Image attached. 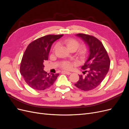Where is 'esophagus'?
<instances>
[{"label":"esophagus","instance_id":"1","mask_svg":"<svg viewBox=\"0 0 129 129\" xmlns=\"http://www.w3.org/2000/svg\"><path fill=\"white\" fill-rule=\"evenodd\" d=\"M62 73H64V74H67V75H70V74H71V72H67V71H63V72H62Z\"/></svg>","mask_w":129,"mask_h":129}]
</instances>
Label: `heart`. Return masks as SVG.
<instances>
[{"label":"heart","instance_id":"1","mask_svg":"<svg viewBox=\"0 0 129 129\" xmlns=\"http://www.w3.org/2000/svg\"><path fill=\"white\" fill-rule=\"evenodd\" d=\"M62 44H64L69 50H74L75 51L79 46V41L73 38H70V39H68L64 40V41H62ZM55 48L56 47H55L54 49H55ZM86 52H87V47L86 46L83 45L80 48L79 50V51H78V55H79L80 57H83L85 55V54H86ZM72 66V64L71 63V62H68V61L63 62L61 65L62 67L65 69H70L71 68Z\"/></svg>","mask_w":129,"mask_h":129}]
</instances>
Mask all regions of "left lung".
I'll return each mask as SVG.
<instances>
[{
	"label": "left lung",
	"instance_id": "1",
	"mask_svg": "<svg viewBox=\"0 0 129 129\" xmlns=\"http://www.w3.org/2000/svg\"><path fill=\"white\" fill-rule=\"evenodd\" d=\"M86 45L88 55L84 66V75H79V80L75 86L82 90L89 91L96 88L104 79L110 68V61L105 48L95 37L84 34H77Z\"/></svg>",
	"mask_w": 129,
	"mask_h": 129
}]
</instances>
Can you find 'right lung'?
<instances>
[{
    "label": "right lung",
    "mask_w": 129,
    "mask_h": 129,
    "mask_svg": "<svg viewBox=\"0 0 129 129\" xmlns=\"http://www.w3.org/2000/svg\"><path fill=\"white\" fill-rule=\"evenodd\" d=\"M63 35H48L33 41L27 47L20 64V73L30 87L44 90L51 87L59 74H47L43 63L48 60L53 43Z\"/></svg>",
    "instance_id": "add662e5"
}]
</instances>
